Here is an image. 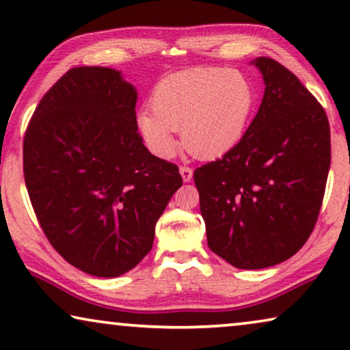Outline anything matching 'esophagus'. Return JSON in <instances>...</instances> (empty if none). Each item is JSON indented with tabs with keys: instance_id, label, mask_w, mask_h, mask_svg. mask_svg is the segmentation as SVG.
<instances>
[{
	"instance_id": "esophagus-1",
	"label": "esophagus",
	"mask_w": 350,
	"mask_h": 350,
	"mask_svg": "<svg viewBox=\"0 0 350 350\" xmlns=\"http://www.w3.org/2000/svg\"><path fill=\"white\" fill-rule=\"evenodd\" d=\"M180 174H181V178H183L185 183H188V181H191V178H193V169H191V167L181 165Z\"/></svg>"
}]
</instances>
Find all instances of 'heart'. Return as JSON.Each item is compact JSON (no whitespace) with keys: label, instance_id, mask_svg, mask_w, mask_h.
I'll list each match as a JSON object with an SVG mask.
<instances>
[{"label":"heart","instance_id":"heart-1","mask_svg":"<svg viewBox=\"0 0 350 350\" xmlns=\"http://www.w3.org/2000/svg\"><path fill=\"white\" fill-rule=\"evenodd\" d=\"M256 92L241 71L193 68L156 84L150 111L137 116L143 140L156 156H174L181 132L183 146L198 159H218L242 142L255 113Z\"/></svg>","mask_w":350,"mask_h":350}]
</instances>
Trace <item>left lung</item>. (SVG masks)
<instances>
[{"label":"left lung","instance_id":"8db88e82","mask_svg":"<svg viewBox=\"0 0 350 350\" xmlns=\"http://www.w3.org/2000/svg\"><path fill=\"white\" fill-rule=\"evenodd\" d=\"M265 81L242 142L194 172L210 250L239 269L288 260L317 223L332 142L322 105L279 62H252Z\"/></svg>","mask_w":350,"mask_h":350}]
</instances>
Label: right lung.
Listing matches in <instances>:
<instances>
[{"mask_svg": "<svg viewBox=\"0 0 350 350\" xmlns=\"http://www.w3.org/2000/svg\"><path fill=\"white\" fill-rule=\"evenodd\" d=\"M137 90L121 71L76 66L47 90L23 138V175L38 221L70 265L118 277L151 250L178 167L143 145Z\"/></svg>", "mask_w": 350, "mask_h": 350, "instance_id": "right-lung-1", "label": "right lung"}]
</instances>
